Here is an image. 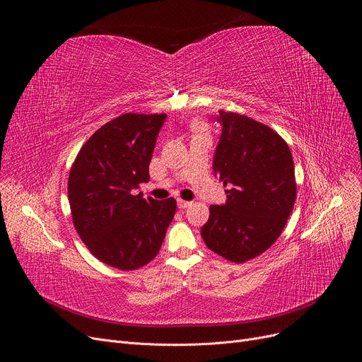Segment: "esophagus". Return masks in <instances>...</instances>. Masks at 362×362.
I'll list each match as a JSON object with an SVG mask.
<instances>
[{"mask_svg": "<svg viewBox=\"0 0 362 362\" xmlns=\"http://www.w3.org/2000/svg\"><path fill=\"white\" fill-rule=\"evenodd\" d=\"M190 204H192V202L182 200V199H179V200H177V208H179V209H186V208H189Z\"/></svg>", "mask_w": 362, "mask_h": 362, "instance_id": "esophagus-1", "label": "esophagus"}]
</instances>
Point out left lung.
I'll return each mask as SVG.
<instances>
[{"label": "left lung", "instance_id": "1", "mask_svg": "<svg viewBox=\"0 0 362 362\" xmlns=\"http://www.w3.org/2000/svg\"><path fill=\"white\" fill-rule=\"evenodd\" d=\"M222 134L214 172L230 186L225 204H212L200 235L211 250L236 264L269 249L282 233L296 196L286 141L247 116L219 112Z\"/></svg>", "mask_w": 362, "mask_h": 362}]
</instances>
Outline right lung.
Returning a JSON list of instances; mask_svg holds the SVG:
<instances>
[{
    "mask_svg": "<svg viewBox=\"0 0 362 362\" xmlns=\"http://www.w3.org/2000/svg\"><path fill=\"white\" fill-rule=\"evenodd\" d=\"M166 115L126 113L101 126L81 147L69 176L73 223L98 261L133 271L156 257L176 200L134 194Z\"/></svg>",
    "mask_w": 362,
    "mask_h": 362,
    "instance_id": "right-lung-1",
    "label": "right lung"
}]
</instances>
